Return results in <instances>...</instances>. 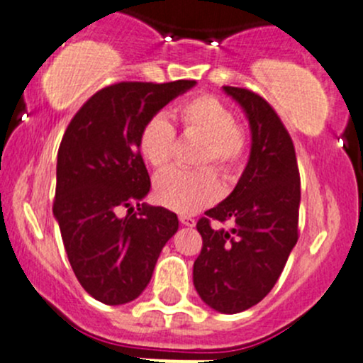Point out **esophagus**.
<instances>
[{"label": "esophagus", "mask_w": 363, "mask_h": 363, "mask_svg": "<svg viewBox=\"0 0 363 363\" xmlns=\"http://www.w3.org/2000/svg\"><path fill=\"white\" fill-rule=\"evenodd\" d=\"M179 221H181L182 226H189V228H193L196 223L191 216H179Z\"/></svg>", "instance_id": "34e87169"}]
</instances>
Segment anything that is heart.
Here are the masks:
<instances>
[{
	"instance_id": "heart-1",
	"label": "heart",
	"mask_w": 363,
	"mask_h": 363,
	"mask_svg": "<svg viewBox=\"0 0 363 363\" xmlns=\"http://www.w3.org/2000/svg\"><path fill=\"white\" fill-rule=\"evenodd\" d=\"M175 117L188 133L205 137L200 151V164L214 163L225 175H235L244 167L247 156V137L237 126L235 113L228 105L212 94L186 100L175 108ZM175 147V128L161 113L149 117L138 133V149L151 167L163 168L170 163ZM221 193L212 168L182 170L170 168L155 181V199L167 208L181 214H191L218 200Z\"/></svg>"
}]
</instances>
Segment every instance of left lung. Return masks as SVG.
Masks as SVG:
<instances>
[{"mask_svg": "<svg viewBox=\"0 0 363 363\" xmlns=\"http://www.w3.org/2000/svg\"><path fill=\"white\" fill-rule=\"evenodd\" d=\"M223 91L246 112L251 152L235 189L196 223L203 244L193 284L208 307L235 314L269 295L298 240L300 175L290 133L269 101L242 87Z\"/></svg>", "mask_w": 363, "mask_h": 363, "instance_id": "8db88e82", "label": "left lung"}]
</instances>
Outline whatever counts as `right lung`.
I'll list each match as a JSON object with an SVG mask.
<instances>
[{"label": "right lung", "instance_id": "right-lung-1", "mask_svg": "<svg viewBox=\"0 0 363 363\" xmlns=\"http://www.w3.org/2000/svg\"><path fill=\"white\" fill-rule=\"evenodd\" d=\"M195 84H112L80 107L63 135L54 218L79 283L107 306L131 302L145 290L161 250L179 228L177 214L140 203L151 179L138 133L149 117ZM123 208L126 216H120Z\"/></svg>", "mask_w": 363, "mask_h": 363}]
</instances>
